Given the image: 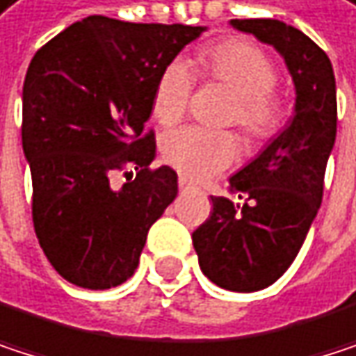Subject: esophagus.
Segmentation results:
<instances>
[{
    "mask_svg": "<svg viewBox=\"0 0 356 356\" xmlns=\"http://www.w3.org/2000/svg\"><path fill=\"white\" fill-rule=\"evenodd\" d=\"M178 186H180V188L184 191V188H191V182H188V180L184 178V176H180V178H178Z\"/></svg>",
    "mask_w": 356,
    "mask_h": 356,
    "instance_id": "obj_1",
    "label": "esophagus"
}]
</instances>
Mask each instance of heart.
<instances>
[{"instance_id":"obj_1","label":"heart","mask_w":356,"mask_h":356,"mask_svg":"<svg viewBox=\"0 0 356 356\" xmlns=\"http://www.w3.org/2000/svg\"><path fill=\"white\" fill-rule=\"evenodd\" d=\"M201 74L234 92L228 122H234L251 143H266L284 124V103L273 90L277 68L266 51L249 41L230 39L205 49L199 58ZM197 85L186 60L170 62L157 79L153 113L161 124L184 118ZM163 157L180 174L207 180L226 170L238 155V140L226 130L184 126L165 134Z\"/></svg>"}]
</instances>
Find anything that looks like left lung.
Wrapping results in <instances>:
<instances>
[{"label":"left lung","instance_id":"obj_1","mask_svg":"<svg viewBox=\"0 0 356 356\" xmlns=\"http://www.w3.org/2000/svg\"><path fill=\"white\" fill-rule=\"evenodd\" d=\"M230 24L275 47L296 89L292 122L230 178L243 205L211 197L209 218L193 232L199 266L213 284L255 292L292 266L321 205L336 140V79L325 51L298 29L271 18Z\"/></svg>","mask_w":356,"mask_h":356}]
</instances>
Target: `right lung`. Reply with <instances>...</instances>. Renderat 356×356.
Here are the masks:
<instances>
[{"label": "right lung", "mask_w": 356, "mask_h": 356, "mask_svg": "<svg viewBox=\"0 0 356 356\" xmlns=\"http://www.w3.org/2000/svg\"><path fill=\"white\" fill-rule=\"evenodd\" d=\"M203 31L89 16L35 54L22 89L33 224L70 284L105 290L126 282L149 228L176 199V172L149 168L155 134H145V122L159 74ZM115 171L129 176L120 189L111 186Z\"/></svg>", "instance_id": "obj_1"}]
</instances>
